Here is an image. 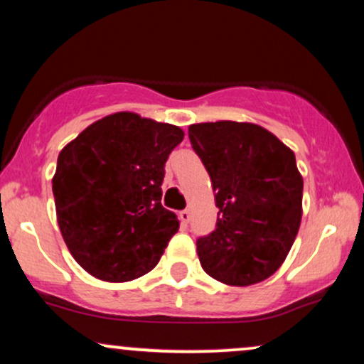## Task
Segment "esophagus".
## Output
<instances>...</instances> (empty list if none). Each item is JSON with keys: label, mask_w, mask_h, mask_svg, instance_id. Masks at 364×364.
I'll use <instances>...</instances> for the list:
<instances>
[{"label": "esophagus", "mask_w": 364, "mask_h": 364, "mask_svg": "<svg viewBox=\"0 0 364 364\" xmlns=\"http://www.w3.org/2000/svg\"><path fill=\"white\" fill-rule=\"evenodd\" d=\"M190 219H191V212L190 210H181L179 212V220H181V223H190Z\"/></svg>", "instance_id": "1"}]
</instances>
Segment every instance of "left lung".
Listing matches in <instances>:
<instances>
[{"label":"left lung","instance_id":"1","mask_svg":"<svg viewBox=\"0 0 364 364\" xmlns=\"http://www.w3.org/2000/svg\"><path fill=\"white\" fill-rule=\"evenodd\" d=\"M219 208L215 229L196 240L202 269L228 286L269 279L286 260L303 215L294 152L253 123L215 121L188 128Z\"/></svg>","mask_w":364,"mask_h":364}]
</instances>
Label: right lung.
<instances>
[{"label":"right lung","mask_w":364,"mask_h":364,"mask_svg":"<svg viewBox=\"0 0 364 364\" xmlns=\"http://www.w3.org/2000/svg\"><path fill=\"white\" fill-rule=\"evenodd\" d=\"M181 128L114 112L87 127L58 156L53 195L60 231L83 270L128 282L161 260L178 232L162 207V179Z\"/></svg>","instance_id":"add662e5"}]
</instances>
